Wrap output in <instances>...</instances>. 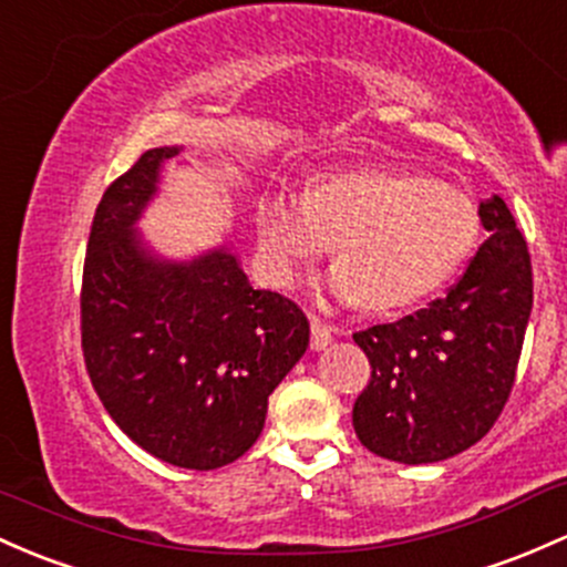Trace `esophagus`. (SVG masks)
<instances>
[{
	"mask_svg": "<svg viewBox=\"0 0 567 567\" xmlns=\"http://www.w3.org/2000/svg\"><path fill=\"white\" fill-rule=\"evenodd\" d=\"M332 343V330L319 319V316L310 313V349L321 351Z\"/></svg>",
	"mask_w": 567,
	"mask_h": 567,
	"instance_id": "1",
	"label": "esophagus"
}]
</instances>
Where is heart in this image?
<instances>
[{
	"instance_id": "obj_1",
	"label": "heart",
	"mask_w": 567,
	"mask_h": 567,
	"mask_svg": "<svg viewBox=\"0 0 567 567\" xmlns=\"http://www.w3.org/2000/svg\"><path fill=\"white\" fill-rule=\"evenodd\" d=\"M478 210L460 188L411 173L340 167L306 194H267L257 205L259 251L272 284L291 286L334 240L338 265L324 291L403 308L441 289L471 257Z\"/></svg>"
}]
</instances>
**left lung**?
Wrapping results in <instances>:
<instances>
[{"mask_svg": "<svg viewBox=\"0 0 567 567\" xmlns=\"http://www.w3.org/2000/svg\"><path fill=\"white\" fill-rule=\"evenodd\" d=\"M478 216L489 237L446 297L354 332L373 368L354 403V430L383 460L424 465L465 452L492 430L514 386L533 267L497 194L478 205Z\"/></svg>", "mask_w": 567, "mask_h": 567, "instance_id": "1", "label": "left lung"}]
</instances>
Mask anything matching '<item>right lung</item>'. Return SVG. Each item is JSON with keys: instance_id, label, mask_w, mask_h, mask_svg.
Wrapping results in <instances>:
<instances>
[{"instance_id": "obj_1", "label": "right lung", "mask_w": 567, "mask_h": 567, "mask_svg": "<svg viewBox=\"0 0 567 567\" xmlns=\"http://www.w3.org/2000/svg\"><path fill=\"white\" fill-rule=\"evenodd\" d=\"M181 145L145 151L96 205L81 291L89 379L140 449L216 471L257 443L267 398L308 349V319L254 289L227 246L162 259L137 233Z\"/></svg>"}]
</instances>
